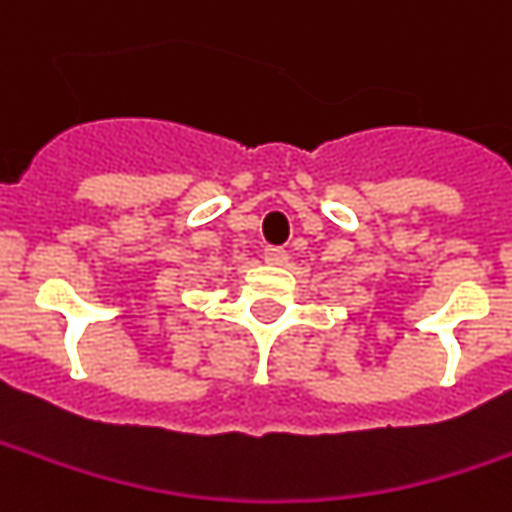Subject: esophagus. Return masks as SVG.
<instances>
[{"instance_id": "esophagus-1", "label": "esophagus", "mask_w": 512, "mask_h": 512, "mask_svg": "<svg viewBox=\"0 0 512 512\" xmlns=\"http://www.w3.org/2000/svg\"><path fill=\"white\" fill-rule=\"evenodd\" d=\"M263 260H266L269 266H285V263H288V255H285V249H280V246H266V249H263Z\"/></svg>"}]
</instances>
